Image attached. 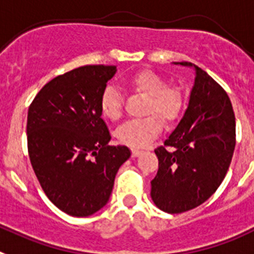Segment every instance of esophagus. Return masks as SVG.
Segmentation results:
<instances>
[{
    "instance_id": "1",
    "label": "esophagus",
    "mask_w": 254,
    "mask_h": 254,
    "mask_svg": "<svg viewBox=\"0 0 254 254\" xmlns=\"http://www.w3.org/2000/svg\"><path fill=\"white\" fill-rule=\"evenodd\" d=\"M140 153H142V151H140V149H136V148L131 149V156H133V157H136V156H139Z\"/></svg>"
}]
</instances>
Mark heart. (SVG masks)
<instances>
[{"label":"heart","instance_id":"heart-1","mask_svg":"<svg viewBox=\"0 0 254 254\" xmlns=\"http://www.w3.org/2000/svg\"><path fill=\"white\" fill-rule=\"evenodd\" d=\"M127 89L145 97L142 119L127 121L116 130L119 142L130 147H144L162 129V120L171 124L180 118L185 105L183 88L148 69L138 70L123 80ZM100 111L106 120L118 121L123 115V98L116 88L106 87L100 97Z\"/></svg>","mask_w":254,"mask_h":254}]
</instances>
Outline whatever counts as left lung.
Returning a JSON list of instances; mask_svg holds the SVG:
<instances>
[{"instance_id": "1", "label": "left lung", "mask_w": 254, "mask_h": 254, "mask_svg": "<svg viewBox=\"0 0 254 254\" xmlns=\"http://www.w3.org/2000/svg\"><path fill=\"white\" fill-rule=\"evenodd\" d=\"M194 67L184 118L154 149L158 171L151 197L167 213L187 212L206 202L224 180L235 148V115L228 93L204 70Z\"/></svg>"}]
</instances>
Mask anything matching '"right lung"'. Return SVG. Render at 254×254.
I'll use <instances>...</instances> for the list:
<instances>
[{"label": "right lung", "mask_w": 254, "mask_h": 254, "mask_svg": "<svg viewBox=\"0 0 254 254\" xmlns=\"http://www.w3.org/2000/svg\"><path fill=\"white\" fill-rule=\"evenodd\" d=\"M115 71V66L88 65L59 75L28 110L30 164L48 199L67 215L84 217L102 208L119 167L130 157L125 145H109L98 106Z\"/></svg>", "instance_id": "right-lung-1"}]
</instances>
